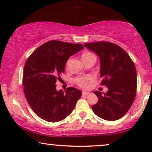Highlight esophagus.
Segmentation results:
<instances>
[{
  "instance_id": "obj_1",
  "label": "esophagus",
  "mask_w": 152,
  "mask_h": 152,
  "mask_svg": "<svg viewBox=\"0 0 152 152\" xmlns=\"http://www.w3.org/2000/svg\"><path fill=\"white\" fill-rule=\"evenodd\" d=\"M89 94H90L89 92H88V91H83V92H82V95H83V96H87V95H88Z\"/></svg>"
}]
</instances>
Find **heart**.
Segmentation results:
<instances>
[{"mask_svg":"<svg viewBox=\"0 0 152 152\" xmlns=\"http://www.w3.org/2000/svg\"><path fill=\"white\" fill-rule=\"evenodd\" d=\"M92 54L89 52H86L82 55V58L86 56ZM95 81V77L92 75H82V76H78L74 78V82L78 86L81 87L83 88H88L93 82Z\"/></svg>","mask_w":152,"mask_h":152,"instance_id":"b5f03b06","label":"heart"}]
</instances>
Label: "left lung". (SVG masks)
Listing matches in <instances>:
<instances>
[{"label":"left lung","mask_w":152,"mask_h":152,"mask_svg":"<svg viewBox=\"0 0 152 152\" xmlns=\"http://www.w3.org/2000/svg\"><path fill=\"white\" fill-rule=\"evenodd\" d=\"M84 46L99 56L101 84L108 88L104 94L95 91L98 102L91 106L94 114L107 121H115L126 114L137 93V71L123 48L115 43L100 41Z\"/></svg>","instance_id":"8db88e82"}]
</instances>
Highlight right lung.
Listing matches in <instances>:
<instances>
[{
    "instance_id": "add662e5",
    "label": "right lung",
    "mask_w": 152,
    "mask_h": 152,
    "mask_svg": "<svg viewBox=\"0 0 152 152\" xmlns=\"http://www.w3.org/2000/svg\"><path fill=\"white\" fill-rule=\"evenodd\" d=\"M82 44L48 41L34 50L26 61L23 75L25 96L33 111L45 121L57 122L72 112L81 91L69 87L57 91L56 82L64 72L66 61L81 49Z\"/></svg>"
}]
</instances>
